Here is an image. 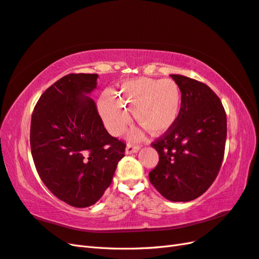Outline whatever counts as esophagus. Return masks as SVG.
Returning a JSON list of instances; mask_svg holds the SVG:
<instances>
[{"label":"esophagus","mask_w":259,"mask_h":259,"mask_svg":"<svg viewBox=\"0 0 259 259\" xmlns=\"http://www.w3.org/2000/svg\"><path fill=\"white\" fill-rule=\"evenodd\" d=\"M140 147L139 146H135V144H128L127 148H125V153L127 154H132L139 151Z\"/></svg>","instance_id":"1"}]
</instances>
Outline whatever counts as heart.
Listing matches in <instances>:
<instances>
[{"instance_id":"heart-1","label":"heart","mask_w":259,"mask_h":259,"mask_svg":"<svg viewBox=\"0 0 259 259\" xmlns=\"http://www.w3.org/2000/svg\"><path fill=\"white\" fill-rule=\"evenodd\" d=\"M127 110H132L137 121L152 135H162L177 123L181 113V89L171 79L141 77L122 82L116 94L105 90L100 95L99 115L112 136L127 127L130 121Z\"/></svg>"}]
</instances>
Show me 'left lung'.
Returning <instances> with one entry per match:
<instances>
[{"label":"left lung","mask_w":259,"mask_h":259,"mask_svg":"<svg viewBox=\"0 0 259 259\" xmlns=\"http://www.w3.org/2000/svg\"><path fill=\"white\" fill-rule=\"evenodd\" d=\"M182 93L177 123L151 146L159 163L149 180L172 202H189L212 185L224 158L226 113L218 96L205 83L171 75Z\"/></svg>","instance_id":"8db88e82"}]
</instances>
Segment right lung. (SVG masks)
<instances>
[{
  "label": "right lung",
  "instance_id": "obj_1",
  "mask_svg": "<svg viewBox=\"0 0 259 259\" xmlns=\"http://www.w3.org/2000/svg\"><path fill=\"white\" fill-rule=\"evenodd\" d=\"M97 74H69L47 88L31 122V150L41 181L59 200L88 207L111 184L125 143L104 127L88 94Z\"/></svg>",
  "mask_w": 259,
  "mask_h": 259
}]
</instances>
